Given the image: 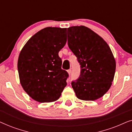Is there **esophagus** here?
<instances>
[{
	"mask_svg": "<svg viewBox=\"0 0 132 132\" xmlns=\"http://www.w3.org/2000/svg\"><path fill=\"white\" fill-rule=\"evenodd\" d=\"M67 71H68V75H71V70H68Z\"/></svg>",
	"mask_w": 132,
	"mask_h": 132,
	"instance_id": "34e87169",
	"label": "esophagus"
}]
</instances>
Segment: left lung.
<instances>
[{
    "instance_id": "1",
    "label": "left lung",
    "mask_w": 132,
    "mask_h": 132,
    "mask_svg": "<svg viewBox=\"0 0 132 132\" xmlns=\"http://www.w3.org/2000/svg\"><path fill=\"white\" fill-rule=\"evenodd\" d=\"M68 46L80 65V75L71 85L82 100H95L109 89L116 62L107 43L84 26L67 29Z\"/></svg>"
}]
</instances>
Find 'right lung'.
<instances>
[{
  "mask_svg": "<svg viewBox=\"0 0 132 132\" xmlns=\"http://www.w3.org/2000/svg\"><path fill=\"white\" fill-rule=\"evenodd\" d=\"M66 28L47 27L29 39L20 53L18 71L23 89L38 102L57 100L68 74L61 68L59 52L67 42Z\"/></svg>",
  "mask_w": 132,
  "mask_h": 132,
  "instance_id": "right-lung-1",
  "label": "right lung"
}]
</instances>
